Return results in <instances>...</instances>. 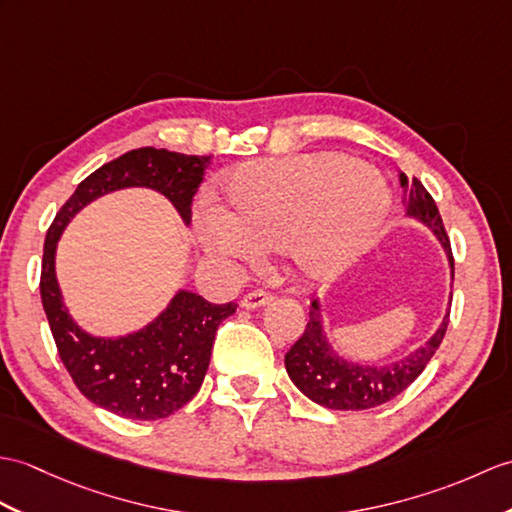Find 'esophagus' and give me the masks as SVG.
Segmentation results:
<instances>
[{
	"label": "esophagus",
	"instance_id": "obj_1",
	"mask_svg": "<svg viewBox=\"0 0 512 512\" xmlns=\"http://www.w3.org/2000/svg\"><path fill=\"white\" fill-rule=\"evenodd\" d=\"M268 303H270V294L264 292V290L248 292L244 299H242V305L246 307V310H257V307H264Z\"/></svg>",
	"mask_w": 512,
	"mask_h": 512
}]
</instances>
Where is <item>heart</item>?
Returning a JSON list of instances; mask_svg holds the SVG:
<instances>
[{
    "label": "heart",
    "instance_id": "1",
    "mask_svg": "<svg viewBox=\"0 0 512 512\" xmlns=\"http://www.w3.org/2000/svg\"><path fill=\"white\" fill-rule=\"evenodd\" d=\"M233 211L200 205V242L216 253L251 257L288 240L303 277L327 281L358 259L382 227L388 189L373 170L338 152L240 165L227 176Z\"/></svg>",
    "mask_w": 512,
    "mask_h": 512
}]
</instances>
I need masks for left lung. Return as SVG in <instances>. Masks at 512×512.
<instances>
[{
    "label": "left lung",
    "instance_id": "left-lung-1",
    "mask_svg": "<svg viewBox=\"0 0 512 512\" xmlns=\"http://www.w3.org/2000/svg\"><path fill=\"white\" fill-rule=\"evenodd\" d=\"M403 187V205L406 218L421 222L430 229L441 244L449 261V275L454 281V257H451L449 237L445 233L441 213L430 192L419 178H408L399 174ZM449 323V307L434 334L421 347L410 351L406 358L388 364H360L340 355L331 344L325 325L320 299L312 301L310 320L305 334L294 342V347L285 353V371H288L294 386L305 397L329 410H368L401 395L414 379H417L427 362L432 360L436 349L441 347Z\"/></svg>",
    "mask_w": 512,
    "mask_h": 512
}]
</instances>
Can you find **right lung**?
<instances>
[{
	"label": "right lung",
	"instance_id": "obj_1",
	"mask_svg": "<svg viewBox=\"0 0 512 512\" xmlns=\"http://www.w3.org/2000/svg\"><path fill=\"white\" fill-rule=\"evenodd\" d=\"M211 157L139 148L89 174L56 213L45 235L41 301L58 355L78 390L95 406L133 421H157L181 410L202 386L213 340L235 303L216 305L200 294L178 290L165 310L124 336H93L69 314L56 279V248L67 224L106 194L152 189L172 202L185 227L192 200Z\"/></svg>",
	"mask_w": 512,
	"mask_h": 512
}]
</instances>
